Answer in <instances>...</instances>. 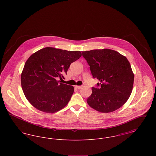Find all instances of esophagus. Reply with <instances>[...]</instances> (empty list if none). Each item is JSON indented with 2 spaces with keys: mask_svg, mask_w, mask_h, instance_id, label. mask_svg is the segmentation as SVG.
<instances>
[{
  "mask_svg": "<svg viewBox=\"0 0 156 156\" xmlns=\"http://www.w3.org/2000/svg\"><path fill=\"white\" fill-rule=\"evenodd\" d=\"M75 88H77V89H81V88H82V86H78V85H76V86H75Z\"/></svg>",
  "mask_w": 156,
  "mask_h": 156,
  "instance_id": "obj_1",
  "label": "esophagus"
}]
</instances>
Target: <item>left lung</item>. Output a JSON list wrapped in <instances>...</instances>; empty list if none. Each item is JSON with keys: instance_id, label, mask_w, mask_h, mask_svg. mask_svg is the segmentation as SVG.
Returning <instances> with one entry per match:
<instances>
[{"instance_id": "8db88e82", "label": "left lung", "mask_w": 156, "mask_h": 156, "mask_svg": "<svg viewBox=\"0 0 156 156\" xmlns=\"http://www.w3.org/2000/svg\"><path fill=\"white\" fill-rule=\"evenodd\" d=\"M94 78L99 83L92 88L87 103L96 111L109 113L118 109L131 95L134 74L129 61L110 49L82 51Z\"/></svg>"}]
</instances>
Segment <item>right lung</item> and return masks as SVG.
<instances>
[{
  "label": "right lung",
  "mask_w": 156,
  "mask_h": 156,
  "mask_svg": "<svg viewBox=\"0 0 156 156\" xmlns=\"http://www.w3.org/2000/svg\"><path fill=\"white\" fill-rule=\"evenodd\" d=\"M80 51L45 47L27 60L21 75L24 94L40 111L55 113L67 105L72 97L73 86L59 83L71 64L81 57Z\"/></svg>",
  "instance_id": "1"
}]
</instances>
